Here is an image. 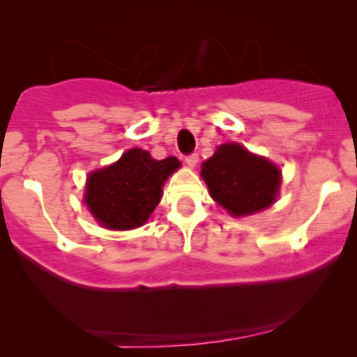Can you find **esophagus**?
<instances>
[{"label":"esophagus","mask_w":357,"mask_h":357,"mask_svg":"<svg viewBox=\"0 0 357 357\" xmlns=\"http://www.w3.org/2000/svg\"><path fill=\"white\" fill-rule=\"evenodd\" d=\"M184 161H186V165L190 167H195L198 165V154H188L186 158H184Z\"/></svg>","instance_id":"1"}]
</instances>
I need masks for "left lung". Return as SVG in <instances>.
I'll use <instances>...</instances> for the list:
<instances>
[{
	"label": "left lung",
	"mask_w": 357,
	"mask_h": 357,
	"mask_svg": "<svg viewBox=\"0 0 357 357\" xmlns=\"http://www.w3.org/2000/svg\"><path fill=\"white\" fill-rule=\"evenodd\" d=\"M203 179L213 199L230 215L245 216L275 202L280 171L240 144H223L203 162Z\"/></svg>",
	"instance_id": "obj_1"
}]
</instances>
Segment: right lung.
<instances>
[{
	"label": "right lung",
	"instance_id": "obj_1",
	"mask_svg": "<svg viewBox=\"0 0 357 357\" xmlns=\"http://www.w3.org/2000/svg\"><path fill=\"white\" fill-rule=\"evenodd\" d=\"M178 167L176 158L155 161L147 151L134 147L116 165L89 176L85 203L105 228L132 230L146 223L161 202L162 184Z\"/></svg>",
	"mask_w": 357,
	"mask_h": 357
}]
</instances>
